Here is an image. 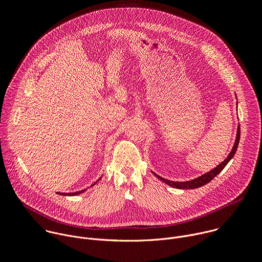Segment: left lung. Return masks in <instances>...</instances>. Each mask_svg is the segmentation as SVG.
<instances>
[{
	"label": "left lung",
	"mask_w": 262,
	"mask_h": 262,
	"mask_svg": "<svg viewBox=\"0 0 262 262\" xmlns=\"http://www.w3.org/2000/svg\"><path fill=\"white\" fill-rule=\"evenodd\" d=\"M239 138H241V126L238 125L237 126V133H236V139H235V142H234V145L231 149L230 154L228 155V157L224 160L220 165H217L214 169L210 170L209 172L195 178V179H192V180H189V181H171V180H168V179H165L163 177H161L160 175L154 173L159 179H161L162 181H164L165 183H167L168 185L172 186V188H175V189H180V190H188V189H198L200 188V186L202 185H205L206 183H208L210 180H212L224 168L226 167V165L230 162V160L234 157L236 150H237V146H238V143H239Z\"/></svg>",
	"instance_id": "1"
}]
</instances>
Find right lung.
Returning a JSON list of instances; mask_svg holds the SVG:
<instances>
[{
    "instance_id": "right-lung-1",
    "label": "right lung",
    "mask_w": 262,
    "mask_h": 262,
    "mask_svg": "<svg viewBox=\"0 0 262 262\" xmlns=\"http://www.w3.org/2000/svg\"><path fill=\"white\" fill-rule=\"evenodd\" d=\"M99 179H100V178H99ZM99 179H98V180H99ZM98 180L95 181L91 186H93L95 183H97ZM85 191H86V190H82V191H79V192H76V193H58V194L63 195V196H76V195H79V194H81V193H83V192H85Z\"/></svg>"
}]
</instances>
